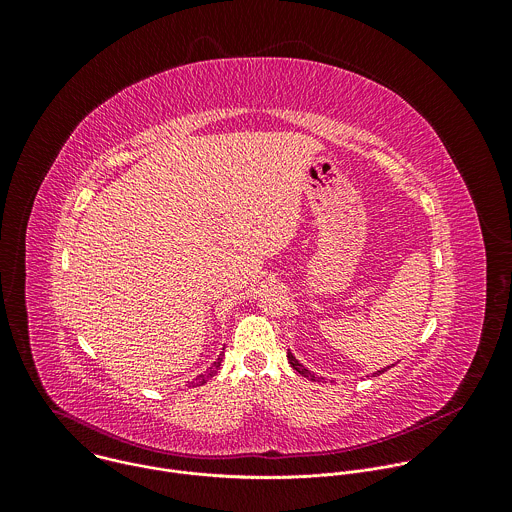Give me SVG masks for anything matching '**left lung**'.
<instances>
[{
  "label": "left lung",
  "instance_id": "obj_1",
  "mask_svg": "<svg viewBox=\"0 0 512 512\" xmlns=\"http://www.w3.org/2000/svg\"><path fill=\"white\" fill-rule=\"evenodd\" d=\"M287 360H289L291 367H294V371H296V373H300L302 377H306V379H310V381H320V379H322V377H316L312 371H308V369L304 367V364H302V362H298V360H296V356L291 354V352H287ZM381 373H385V369H383V371H377V373H375V377H377V375H381Z\"/></svg>",
  "mask_w": 512,
  "mask_h": 512
}]
</instances>
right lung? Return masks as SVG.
Here are the masks:
<instances>
[{
    "mask_svg": "<svg viewBox=\"0 0 512 512\" xmlns=\"http://www.w3.org/2000/svg\"><path fill=\"white\" fill-rule=\"evenodd\" d=\"M221 362H223V354L216 358V362L212 364V367H210V369H208V371H206L204 375H200L198 379H194V381H192V385H196V387H198V385H204V383H206L208 379H212V377L216 375V371H218V369H221Z\"/></svg>",
    "mask_w": 512,
    "mask_h": 512,
    "instance_id": "add662e5",
    "label": "right lung"
}]
</instances>
